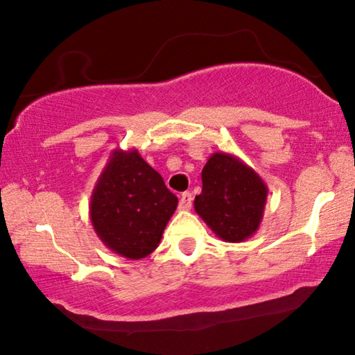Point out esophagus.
Here are the masks:
<instances>
[{
    "instance_id": "34e87169",
    "label": "esophagus",
    "mask_w": 355,
    "mask_h": 355,
    "mask_svg": "<svg viewBox=\"0 0 355 355\" xmlns=\"http://www.w3.org/2000/svg\"><path fill=\"white\" fill-rule=\"evenodd\" d=\"M191 207H193V196H191V193H183L182 198H180L178 208L180 210H189Z\"/></svg>"
}]
</instances>
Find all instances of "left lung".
<instances>
[{
    "mask_svg": "<svg viewBox=\"0 0 355 355\" xmlns=\"http://www.w3.org/2000/svg\"><path fill=\"white\" fill-rule=\"evenodd\" d=\"M267 184L240 157L216 151L202 168V193L196 196V213L227 243H240L261 226L267 202Z\"/></svg>",
    "mask_w": 355,
    "mask_h": 355,
    "instance_id": "obj_1",
    "label": "left lung"
}]
</instances>
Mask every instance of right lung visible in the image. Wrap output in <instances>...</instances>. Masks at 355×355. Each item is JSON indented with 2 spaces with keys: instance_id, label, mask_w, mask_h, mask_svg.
Instances as JSON below:
<instances>
[{
  "instance_id": "add662e5",
  "label": "right lung",
  "mask_w": 355,
  "mask_h": 355,
  "mask_svg": "<svg viewBox=\"0 0 355 355\" xmlns=\"http://www.w3.org/2000/svg\"><path fill=\"white\" fill-rule=\"evenodd\" d=\"M177 205V196L136 148H116L93 189L89 218L107 248L137 261L157 248Z\"/></svg>"
}]
</instances>
